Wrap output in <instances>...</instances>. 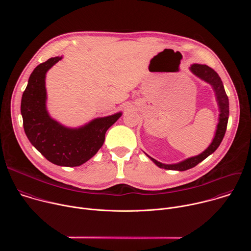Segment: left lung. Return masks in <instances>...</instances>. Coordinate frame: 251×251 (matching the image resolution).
Returning a JSON list of instances; mask_svg holds the SVG:
<instances>
[{"label":"left lung","mask_w":251,"mask_h":251,"mask_svg":"<svg viewBox=\"0 0 251 251\" xmlns=\"http://www.w3.org/2000/svg\"><path fill=\"white\" fill-rule=\"evenodd\" d=\"M190 70L196 76H198L201 79L204 80L205 82L209 83L212 86L214 93H216L218 105L220 108V118H219V124L217 127L216 135H214V138H213L212 142L210 143V145L202 153H201L198 156L188 158L185 161H182L177 164H172V165L163 164L146 154L159 168H162V169L175 170V171H186L191 168H194L195 166H197L199 163L203 161L206 157H208L210 154H212L219 148V146L221 145V143L225 137L226 131L228 115H229V104H228V97L226 93V90H225V87H224L221 77L219 76V75L216 73V71L205 64L194 63L191 65Z\"/></svg>","instance_id":"left-lung-1"}]
</instances>
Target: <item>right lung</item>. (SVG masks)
Instances as JSON below:
<instances>
[{
  "label": "right lung",
  "instance_id": "obj_1",
  "mask_svg": "<svg viewBox=\"0 0 251 251\" xmlns=\"http://www.w3.org/2000/svg\"><path fill=\"white\" fill-rule=\"evenodd\" d=\"M61 58L51 57L33 69L22 96L21 113L27 139L47 160L57 166L76 167L98 152L106 131L122 112L96 118L79 128H68L53 120L47 110L46 75Z\"/></svg>",
  "mask_w": 251,
  "mask_h": 251
}]
</instances>
